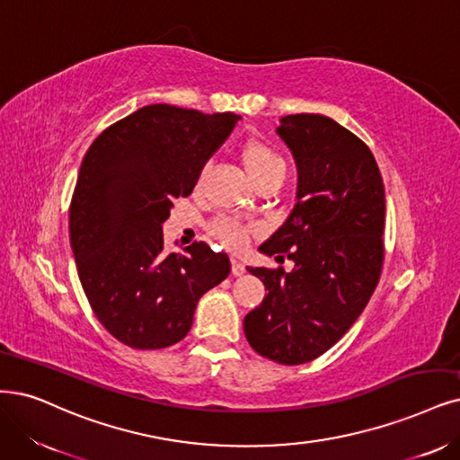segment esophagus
I'll use <instances>...</instances> for the list:
<instances>
[{"label":"esophagus","instance_id":"34e87169","mask_svg":"<svg viewBox=\"0 0 460 460\" xmlns=\"http://www.w3.org/2000/svg\"><path fill=\"white\" fill-rule=\"evenodd\" d=\"M231 273L234 277H243L246 273V267H244L243 260H239V258H233L231 260Z\"/></svg>","mask_w":460,"mask_h":460}]
</instances>
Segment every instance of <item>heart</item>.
<instances>
[{"instance_id":"b5f03b06","label":"heart","mask_w":460,"mask_h":460,"mask_svg":"<svg viewBox=\"0 0 460 460\" xmlns=\"http://www.w3.org/2000/svg\"><path fill=\"white\" fill-rule=\"evenodd\" d=\"M241 159L250 180L256 183V187L269 180H284L286 164L282 157L261 140H248L241 149ZM250 233L252 229L248 226L231 217H221L212 226V234L221 244L231 250L244 248L248 244Z\"/></svg>"}]
</instances>
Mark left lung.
<instances>
[{"label": "left lung", "instance_id": "1", "mask_svg": "<svg viewBox=\"0 0 460 460\" xmlns=\"http://www.w3.org/2000/svg\"><path fill=\"white\" fill-rule=\"evenodd\" d=\"M277 134L297 166V202L260 252L286 253L294 267H248L267 296L246 314L244 333L265 358L297 366L332 349L376 290L385 185L369 147L332 117L286 115Z\"/></svg>", "mask_w": 460, "mask_h": 460}]
</instances>
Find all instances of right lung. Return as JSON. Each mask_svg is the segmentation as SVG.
Returning <instances> with one entry per match:
<instances>
[{"label": "right lung", "mask_w": 460, "mask_h": 460, "mask_svg": "<svg viewBox=\"0 0 460 460\" xmlns=\"http://www.w3.org/2000/svg\"><path fill=\"white\" fill-rule=\"evenodd\" d=\"M239 119L144 106L102 132L81 163L70 207L79 280L102 326L132 349L181 341L199 299L229 275L227 253L207 243L166 253L163 224Z\"/></svg>", "instance_id": "add662e5"}]
</instances>
